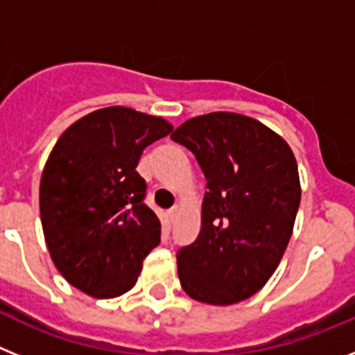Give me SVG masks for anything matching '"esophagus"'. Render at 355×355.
Segmentation results:
<instances>
[{
  "label": "esophagus",
  "mask_w": 355,
  "mask_h": 355,
  "mask_svg": "<svg viewBox=\"0 0 355 355\" xmlns=\"http://www.w3.org/2000/svg\"><path fill=\"white\" fill-rule=\"evenodd\" d=\"M180 211H181L180 206H174V208H172L171 211H168V216H171V220H172V222L178 220V216H180Z\"/></svg>",
  "instance_id": "esophagus-1"
}]
</instances>
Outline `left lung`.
I'll return each instance as SVG.
<instances>
[{"mask_svg":"<svg viewBox=\"0 0 355 355\" xmlns=\"http://www.w3.org/2000/svg\"><path fill=\"white\" fill-rule=\"evenodd\" d=\"M205 172L200 233L178 250V274L193 300L229 306L261 290L283 259L300 205L297 159L259 121L213 112L171 135Z\"/></svg>","mask_w":355,"mask_h":355,"instance_id":"obj_1","label":"left lung"}]
</instances>
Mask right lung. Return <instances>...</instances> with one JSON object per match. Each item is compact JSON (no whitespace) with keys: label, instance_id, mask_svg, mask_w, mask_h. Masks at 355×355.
<instances>
[{"label":"right lung","instance_id":"1","mask_svg":"<svg viewBox=\"0 0 355 355\" xmlns=\"http://www.w3.org/2000/svg\"><path fill=\"white\" fill-rule=\"evenodd\" d=\"M172 124L126 106H108L67 128L40 178V220L51 259L67 283L96 299L135 286L162 224L144 202L137 172L144 149Z\"/></svg>","mask_w":355,"mask_h":355}]
</instances>
